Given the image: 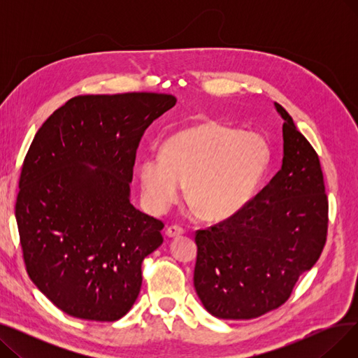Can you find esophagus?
Listing matches in <instances>:
<instances>
[{
  "label": "esophagus",
  "instance_id": "esophagus-1",
  "mask_svg": "<svg viewBox=\"0 0 358 358\" xmlns=\"http://www.w3.org/2000/svg\"><path fill=\"white\" fill-rule=\"evenodd\" d=\"M184 234V229L182 228H180V227H169V228H166V231H165V235L168 236V238H178V236H181Z\"/></svg>",
  "mask_w": 358,
  "mask_h": 358
}]
</instances>
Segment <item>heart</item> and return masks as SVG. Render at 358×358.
<instances>
[{
	"mask_svg": "<svg viewBox=\"0 0 358 358\" xmlns=\"http://www.w3.org/2000/svg\"><path fill=\"white\" fill-rule=\"evenodd\" d=\"M270 146L216 120L177 130L162 152L143 155L138 178L148 208L164 213L182 194L203 219L219 222L239 213L254 197L270 165Z\"/></svg>",
	"mask_w": 358,
	"mask_h": 358,
	"instance_id": "b5f03b06",
	"label": "heart"
}]
</instances>
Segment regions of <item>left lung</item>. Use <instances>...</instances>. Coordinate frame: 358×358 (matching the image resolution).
I'll list each match as a JSON object with an SVG mask.
<instances>
[{
    "label": "left lung",
    "mask_w": 358,
    "mask_h": 358,
    "mask_svg": "<svg viewBox=\"0 0 358 358\" xmlns=\"http://www.w3.org/2000/svg\"><path fill=\"white\" fill-rule=\"evenodd\" d=\"M274 107L285 122L280 171L239 213L196 235V293L219 319H254L283 305L327 241L319 158L289 113Z\"/></svg>",
    "instance_id": "obj_1"
}]
</instances>
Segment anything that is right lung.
<instances>
[{
  "mask_svg": "<svg viewBox=\"0 0 358 358\" xmlns=\"http://www.w3.org/2000/svg\"><path fill=\"white\" fill-rule=\"evenodd\" d=\"M176 103L154 92L80 96L37 130L15 219L29 277L62 312L113 322L138 299L164 223L130 203L136 149Z\"/></svg>",
  "mask_w": 358,
  "mask_h": 358,
  "instance_id": "right-lung-1",
  "label": "right lung"
}]
</instances>
